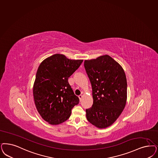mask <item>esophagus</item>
<instances>
[{"label":"esophagus","instance_id":"esophagus-1","mask_svg":"<svg viewBox=\"0 0 158 158\" xmlns=\"http://www.w3.org/2000/svg\"><path fill=\"white\" fill-rule=\"evenodd\" d=\"M82 98H83V96H82V94H81V95H79V98L80 101H81V100H82Z\"/></svg>","mask_w":158,"mask_h":158}]
</instances>
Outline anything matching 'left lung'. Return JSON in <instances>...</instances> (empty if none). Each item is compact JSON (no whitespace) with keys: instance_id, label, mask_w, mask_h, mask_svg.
<instances>
[{"instance_id":"obj_1","label":"left lung","mask_w":158,"mask_h":158,"mask_svg":"<svg viewBox=\"0 0 158 158\" xmlns=\"http://www.w3.org/2000/svg\"><path fill=\"white\" fill-rule=\"evenodd\" d=\"M84 66L92 85L93 104L86 118L98 128L112 125L125 107L127 82L120 64L108 55L85 60Z\"/></svg>"}]
</instances>
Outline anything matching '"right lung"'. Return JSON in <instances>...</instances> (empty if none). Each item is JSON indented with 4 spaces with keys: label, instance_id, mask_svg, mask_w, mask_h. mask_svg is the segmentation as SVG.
I'll use <instances>...</instances> for the list:
<instances>
[{
    "label": "right lung",
    "instance_id": "right-lung-1",
    "mask_svg": "<svg viewBox=\"0 0 158 158\" xmlns=\"http://www.w3.org/2000/svg\"><path fill=\"white\" fill-rule=\"evenodd\" d=\"M82 62L56 54L39 66L33 86L34 100L39 114L50 124L58 125L68 120L72 109L79 103L68 78Z\"/></svg>",
    "mask_w": 158,
    "mask_h": 158
}]
</instances>
